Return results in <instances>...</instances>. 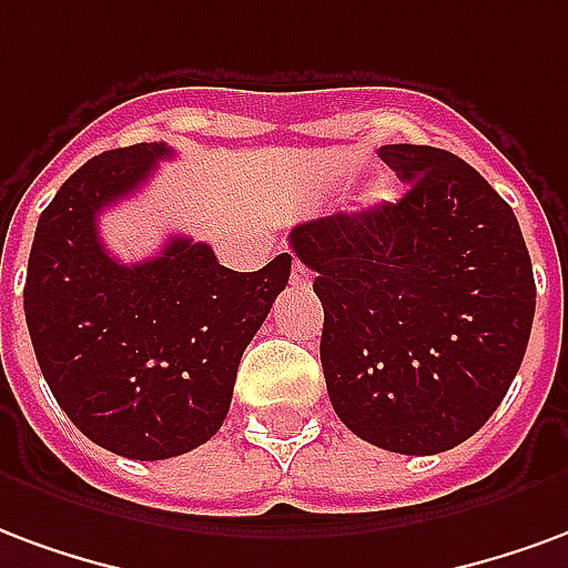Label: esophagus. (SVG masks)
Listing matches in <instances>:
<instances>
[{
	"mask_svg": "<svg viewBox=\"0 0 568 568\" xmlns=\"http://www.w3.org/2000/svg\"><path fill=\"white\" fill-rule=\"evenodd\" d=\"M290 284L293 287H308L312 284V268H305L302 263H293V268H290Z\"/></svg>",
	"mask_w": 568,
	"mask_h": 568,
	"instance_id": "esophagus-1",
	"label": "esophagus"
}]
</instances>
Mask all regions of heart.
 Segmentation results:
<instances>
[{
	"label": "heart",
	"instance_id": "b5f03b06",
	"mask_svg": "<svg viewBox=\"0 0 568 568\" xmlns=\"http://www.w3.org/2000/svg\"><path fill=\"white\" fill-rule=\"evenodd\" d=\"M375 199H390V190H387V184H378V187H375Z\"/></svg>",
	"mask_w": 568,
	"mask_h": 568
}]
</instances>
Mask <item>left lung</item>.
<instances>
[{"label": "left lung", "mask_w": 568, "mask_h": 568, "mask_svg": "<svg viewBox=\"0 0 568 568\" xmlns=\"http://www.w3.org/2000/svg\"><path fill=\"white\" fill-rule=\"evenodd\" d=\"M408 190L293 226L324 305L326 390L342 424L393 454H442L481 429L527 354L536 281L511 205L466 160L384 144Z\"/></svg>", "instance_id": "1"}]
</instances>
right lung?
Wrapping results in <instances>:
<instances>
[{"label":"right lung","mask_w":568,"mask_h":568,"mask_svg":"<svg viewBox=\"0 0 568 568\" xmlns=\"http://www.w3.org/2000/svg\"><path fill=\"white\" fill-rule=\"evenodd\" d=\"M169 156L142 142L87 160L41 211L23 287L53 399L90 442L130 459L178 457L221 429L244 347L290 278V254L233 272L187 235L132 266L109 254L99 214Z\"/></svg>","instance_id":"right-lung-1"}]
</instances>
